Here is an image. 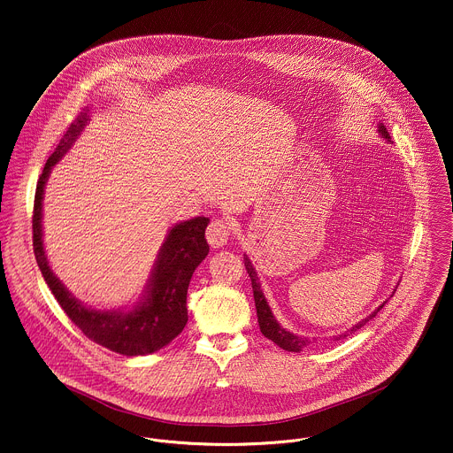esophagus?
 Here are the masks:
<instances>
[{"label": "esophagus", "instance_id": "34e87169", "mask_svg": "<svg viewBox=\"0 0 453 453\" xmlns=\"http://www.w3.org/2000/svg\"><path fill=\"white\" fill-rule=\"evenodd\" d=\"M229 233H231V227H229L227 222H224L220 219H214L209 224L205 236H207V241L212 248H222L229 239Z\"/></svg>", "mask_w": 453, "mask_h": 453}]
</instances>
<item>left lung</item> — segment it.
Returning <instances> with one entry per match:
<instances>
[{
  "label": "left lung",
  "instance_id": "obj_1",
  "mask_svg": "<svg viewBox=\"0 0 453 453\" xmlns=\"http://www.w3.org/2000/svg\"><path fill=\"white\" fill-rule=\"evenodd\" d=\"M379 132H380V135H382L388 142H390V135H388V129L384 127V124H379ZM244 266H246V270H248V273H250V279H251L253 297H255V305H257V314H258V323L261 333L265 334V338L272 340L275 345L280 346L283 349L299 353V351H302V348H305V346L309 345L311 342H309L307 338H301V336H297V334H294V333H290V331H287V329H283V327H281L279 321L275 319V316L272 314V309H270L268 302H266L265 296H263V290H261V283H259L257 268L253 266L251 259L248 258V257H244ZM384 303H386V302H384ZM384 303H382V305H379V307H377L370 316H366L365 319H362L360 323H357L353 327H349V329H348L346 333H343V334L333 336V342H338V340H342V338H346V336L353 334L355 331H358V329H360L362 326H365L372 318H375V316H377V312L384 307Z\"/></svg>",
  "mask_w": 453,
  "mask_h": 453
}]
</instances>
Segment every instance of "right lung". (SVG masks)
I'll return each mask as SVG.
<instances>
[{
	"label": "right lung",
	"instance_id": "obj_1",
	"mask_svg": "<svg viewBox=\"0 0 453 453\" xmlns=\"http://www.w3.org/2000/svg\"><path fill=\"white\" fill-rule=\"evenodd\" d=\"M88 113L89 110L83 108L71 122L39 176L32 216L34 253L47 287L63 307L65 316L83 331V334L95 343L126 357L150 355L173 342L188 321L187 290L195 268L209 255L205 239L209 219L195 217L173 226L152 266L151 277L144 290L146 294L132 311H96L74 299L50 270L43 251L42 198L52 166L69 151L85 129L89 122Z\"/></svg>",
	"mask_w": 453,
	"mask_h": 453
}]
</instances>
